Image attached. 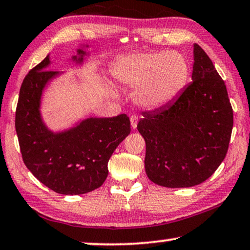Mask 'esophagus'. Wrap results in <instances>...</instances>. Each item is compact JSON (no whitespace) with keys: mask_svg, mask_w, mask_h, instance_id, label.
<instances>
[{"mask_svg":"<svg viewBox=\"0 0 250 250\" xmlns=\"http://www.w3.org/2000/svg\"><path fill=\"white\" fill-rule=\"evenodd\" d=\"M130 122H131L132 129H136L137 125H138V117H137V115H131V117H130Z\"/></svg>","mask_w":250,"mask_h":250,"instance_id":"34e87169","label":"esophagus"}]
</instances>
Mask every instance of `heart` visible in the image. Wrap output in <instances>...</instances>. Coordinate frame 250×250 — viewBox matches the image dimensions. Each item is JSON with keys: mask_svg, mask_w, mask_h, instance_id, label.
<instances>
[{"mask_svg": "<svg viewBox=\"0 0 250 250\" xmlns=\"http://www.w3.org/2000/svg\"><path fill=\"white\" fill-rule=\"evenodd\" d=\"M115 82L135 88L133 100L140 107L156 110L170 103L188 82L189 67L178 53H138L115 62L111 69Z\"/></svg>", "mask_w": 250, "mask_h": 250, "instance_id": "heart-1", "label": "heart"}]
</instances>
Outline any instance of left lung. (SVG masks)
<instances>
[{
    "instance_id": "obj_1",
    "label": "left lung",
    "mask_w": 250,
    "mask_h": 250,
    "mask_svg": "<svg viewBox=\"0 0 250 250\" xmlns=\"http://www.w3.org/2000/svg\"><path fill=\"white\" fill-rule=\"evenodd\" d=\"M192 83L167 105L144 112L137 129L146 141L145 169L165 188H192L225 159L233 112L225 82L199 44H193Z\"/></svg>"
}]
</instances>
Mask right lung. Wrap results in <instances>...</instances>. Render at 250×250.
<instances>
[{"mask_svg":"<svg viewBox=\"0 0 250 250\" xmlns=\"http://www.w3.org/2000/svg\"><path fill=\"white\" fill-rule=\"evenodd\" d=\"M81 44L70 61L82 66L89 56ZM50 54L30 70L21 85L16 112V130L27 168L43 185L64 195L85 194L106 180L107 163L130 133L126 114L112 118H82L72 126L54 131L42 113L46 87L62 72L48 70Z\"/></svg>","mask_w":250,"mask_h":250,"instance_id":"obj_1","label":"right lung"}]
</instances>
